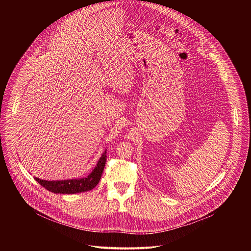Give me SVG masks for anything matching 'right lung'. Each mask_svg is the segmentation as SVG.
<instances>
[{
	"mask_svg": "<svg viewBox=\"0 0 251 251\" xmlns=\"http://www.w3.org/2000/svg\"><path fill=\"white\" fill-rule=\"evenodd\" d=\"M106 151L102 153L100 158L97 167L94 171L87 177L83 179H67V180H45L35 178L36 181L42 185L45 189L54 192V193H62V194H74L89 191L95 188L100 182L102 172L106 163Z\"/></svg>",
	"mask_w": 251,
	"mask_h": 251,
	"instance_id": "right-lung-1",
	"label": "right lung"
}]
</instances>
